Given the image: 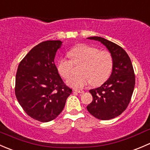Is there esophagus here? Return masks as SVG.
I'll return each mask as SVG.
<instances>
[{
	"label": "esophagus",
	"mask_w": 150,
	"mask_h": 150,
	"mask_svg": "<svg viewBox=\"0 0 150 150\" xmlns=\"http://www.w3.org/2000/svg\"><path fill=\"white\" fill-rule=\"evenodd\" d=\"M75 91L78 92V93H84V90H83V89H75Z\"/></svg>",
	"instance_id": "obj_1"
}]
</instances>
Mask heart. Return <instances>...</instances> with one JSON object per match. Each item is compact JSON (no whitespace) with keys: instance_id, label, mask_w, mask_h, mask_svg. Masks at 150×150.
<instances>
[{"instance_id":"heart-1","label":"heart","mask_w":150,"mask_h":150,"mask_svg":"<svg viewBox=\"0 0 150 150\" xmlns=\"http://www.w3.org/2000/svg\"><path fill=\"white\" fill-rule=\"evenodd\" d=\"M71 60L61 58L57 63V69L60 75L67 78L71 73L72 62L81 64L80 72L76 76H70L67 80L68 86L74 88H83L91 83L93 86L104 83L111 74L113 59L107 51H99L95 47L80 45L72 48L68 53Z\"/></svg>"}]
</instances>
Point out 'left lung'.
Wrapping results in <instances>:
<instances>
[{
	"instance_id": "left-lung-1",
	"label": "left lung",
	"mask_w": 150,
	"mask_h": 150,
	"mask_svg": "<svg viewBox=\"0 0 150 150\" xmlns=\"http://www.w3.org/2000/svg\"><path fill=\"white\" fill-rule=\"evenodd\" d=\"M87 39L100 42L112 57L111 75L100 87L89 91L93 101L87 106L88 111L93 117L110 120L120 115L131 101L135 86L132 63L125 50L118 45L97 36Z\"/></svg>"
}]
</instances>
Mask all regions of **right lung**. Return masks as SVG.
<instances>
[{
    "mask_svg": "<svg viewBox=\"0 0 150 150\" xmlns=\"http://www.w3.org/2000/svg\"><path fill=\"white\" fill-rule=\"evenodd\" d=\"M61 40H47L32 48L18 66L15 94L32 118L46 122L55 119L64 109L72 89L58 73L54 58Z\"/></svg>",
    "mask_w": 150,
    "mask_h": 150,
    "instance_id": "1",
    "label": "right lung"
}]
</instances>
